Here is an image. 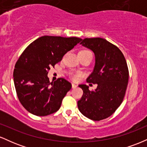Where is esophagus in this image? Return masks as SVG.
Instances as JSON below:
<instances>
[{
    "label": "esophagus",
    "mask_w": 147,
    "mask_h": 147,
    "mask_svg": "<svg viewBox=\"0 0 147 147\" xmlns=\"http://www.w3.org/2000/svg\"><path fill=\"white\" fill-rule=\"evenodd\" d=\"M77 87V86L76 85V84H72V88H76Z\"/></svg>",
    "instance_id": "34e87169"
}]
</instances>
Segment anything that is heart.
Segmentation results:
<instances>
[{"label":"heart","instance_id":"b5f03b06","mask_svg":"<svg viewBox=\"0 0 147 147\" xmlns=\"http://www.w3.org/2000/svg\"><path fill=\"white\" fill-rule=\"evenodd\" d=\"M82 51H88V50H82ZM79 75H80L79 73H75V74H72V75H71V77L73 79H76L77 77H79Z\"/></svg>","mask_w":147,"mask_h":147}]
</instances>
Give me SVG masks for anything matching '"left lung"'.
<instances>
[{
  "instance_id": "1",
  "label": "left lung",
  "mask_w": 147,
  "mask_h": 147,
  "mask_svg": "<svg viewBox=\"0 0 147 147\" xmlns=\"http://www.w3.org/2000/svg\"><path fill=\"white\" fill-rule=\"evenodd\" d=\"M80 44L95 53V68L86 82L97 87L90 90L88 86L79 85L84 94L77 106L86 117L102 120L113 114L123 102L129 82L127 63L121 50L104 38H86Z\"/></svg>"
}]
</instances>
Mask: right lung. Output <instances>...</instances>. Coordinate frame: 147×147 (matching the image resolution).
<instances>
[{
    "label": "right lung",
    "instance_id": "right-lung-1",
    "mask_svg": "<svg viewBox=\"0 0 147 147\" xmlns=\"http://www.w3.org/2000/svg\"><path fill=\"white\" fill-rule=\"evenodd\" d=\"M81 41L77 37L43 36L23 52L15 64L14 82L18 98L28 112L46 116L60 109L72 85L63 78L50 83L48 71Z\"/></svg>",
    "mask_w": 147,
    "mask_h": 147
}]
</instances>
